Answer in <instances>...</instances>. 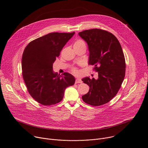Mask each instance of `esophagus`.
<instances>
[{
	"instance_id": "34e87169",
	"label": "esophagus",
	"mask_w": 148,
	"mask_h": 148,
	"mask_svg": "<svg viewBox=\"0 0 148 148\" xmlns=\"http://www.w3.org/2000/svg\"><path fill=\"white\" fill-rule=\"evenodd\" d=\"M78 83H80V84L82 83V81L81 79L77 78V79H76V80H75V84H78Z\"/></svg>"
}]
</instances>
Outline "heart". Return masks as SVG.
Listing matches in <instances>:
<instances>
[{
	"label": "heart",
	"instance_id": "obj_1",
	"mask_svg": "<svg viewBox=\"0 0 148 148\" xmlns=\"http://www.w3.org/2000/svg\"><path fill=\"white\" fill-rule=\"evenodd\" d=\"M83 45L86 46V44H85V42L84 41L81 40H77L74 44V46H83ZM71 71L74 73H78V71H77L76 68H73L71 69Z\"/></svg>",
	"mask_w": 148,
	"mask_h": 148
}]
</instances>
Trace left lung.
Instances as JSON below:
<instances>
[{
	"label": "left lung",
	"instance_id": "obj_1",
	"mask_svg": "<svg viewBox=\"0 0 148 148\" xmlns=\"http://www.w3.org/2000/svg\"><path fill=\"white\" fill-rule=\"evenodd\" d=\"M78 34L88 44L89 64L95 66L99 74L97 79H82L90 88L82 99L90 106L105 104L116 96L125 78L126 63L121 45L113 34L100 29L85 30Z\"/></svg>",
	"mask_w": 148,
	"mask_h": 148
}]
</instances>
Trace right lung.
<instances>
[{
  "mask_svg": "<svg viewBox=\"0 0 148 148\" xmlns=\"http://www.w3.org/2000/svg\"><path fill=\"white\" fill-rule=\"evenodd\" d=\"M73 33H50L37 38L25 47L22 58V77L30 95L44 106L63 100L66 88L74 84L70 74L63 75L53 71V63Z\"/></svg>",
  "mask_w": 148,
  "mask_h": 148,
  "instance_id": "add662e5",
  "label": "right lung"
}]
</instances>
